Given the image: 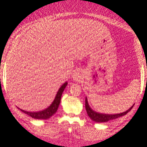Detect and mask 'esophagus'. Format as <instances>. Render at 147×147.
<instances>
[{"instance_id":"esophagus-1","label":"esophagus","mask_w":147,"mask_h":147,"mask_svg":"<svg viewBox=\"0 0 147 147\" xmlns=\"http://www.w3.org/2000/svg\"><path fill=\"white\" fill-rule=\"evenodd\" d=\"M72 78H73V80L75 81V82H79L82 79V75L79 72H75L73 74V75H72Z\"/></svg>"}]
</instances>
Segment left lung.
I'll list each match as a JSON object with an SVG mask.
<instances>
[{"mask_svg":"<svg viewBox=\"0 0 147 147\" xmlns=\"http://www.w3.org/2000/svg\"><path fill=\"white\" fill-rule=\"evenodd\" d=\"M133 106H131L129 110L126 111V112H123L122 113H119V114L109 115V114L98 113L92 111L90 108V106H89L88 104V101L86 98V102H85V106H86V109L88 115L89 116V117H90L92 121H94V122H99V123L109 122V121L113 120V119H117V118L119 117H122V116L124 115L127 114L128 113H129V111L133 109Z\"/></svg>","mask_w":147,"mask_h":147,"instance_id":"obj_1","label":"left lung"}]
</instances>
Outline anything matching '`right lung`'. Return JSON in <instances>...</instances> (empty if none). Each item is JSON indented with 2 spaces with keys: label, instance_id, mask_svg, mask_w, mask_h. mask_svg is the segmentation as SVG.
<instances>
[{
  "label": "right lung",
  "instance_id": "1",
  "mask_svg": "<svg viewBox=\"0 0 147 147\" xmlns=\"http://www.w3.org/2000/svg\"><path fill=\"white\" fill-rule=\"evenodd\" d=\"M68 83L65 82V84H63L61 86V87L60 88L59 90L57 92L56 97H55V100L53 101L52 104L50 105L48 109H45V110L39 111V112H28V111H25L20 109L22 112H23L24 113L32 117V118L37 119H47L50 117H52L54 114L57 111L59 106L60 102H61V95L63 93L64 89L66 87Z\"/></svg>",
  "mask_w": 147,
  "mask_h": 147
}]
</instances>
